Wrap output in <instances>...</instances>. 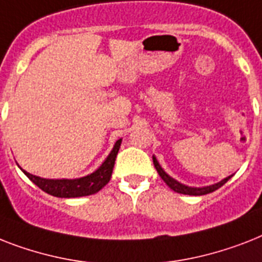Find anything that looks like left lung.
I'll return each mask as SVG.
<instances>
[{
	"mask_svg": "<svg viewBox=\"0 0 262 262\" xmlns=\"http://www.w3.org/2000/svg\"><path fill=\"white\" fill-rule=\"evenodd\" d=\"M153 164H155V168H156V171L159 172V175H160L161 179L164 180L165 184H167V186L169 187L171 190H173L175 192L184 193V195H195V196H198V195H206V193L214 192V191L218 190L220 187H222L223 184H225V183L230 179L231 176H233V175L227 176V178H225L223 180H221L220 183H215V184H211V186L188 187V186H184V184H182V183H179L178 180L173 179V178H171V176L168 175V173H165V171L160 167L159 161H157V159L155 156H153Z\"/></svg>",
	"mask_w": 262,
	"mask_h": 262,
	"instance_id": "1",
	"label": "left lung"
}]
</instances>
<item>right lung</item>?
<instances>
[{
	"instance_id": "1",
	"label": "right lung",
	"mask_w": 262,
	"mask_h": 262,
	"mask_svg": "<svg viewBox=\"0 0 262 262\" xmlns=\"http://www.w3.org/2000/svg\"><path fill=\"white\" fill-rule=\"evenodd\" d=\"M121 141L114 144V148L110 152V155L106 157V160L102 163V165L98 168L97 171L87 176H83L79 179H42L39 176H35L29 173V172L21 169L25 175L35 183L36 186L41 188L44 192L50 193L52 196L57 198H78V196H87V195H93L102 190L103 187L109 183L112 178L113 168L116 163L117 153L120 150Z\"/></svg>"
}]
</instances>
